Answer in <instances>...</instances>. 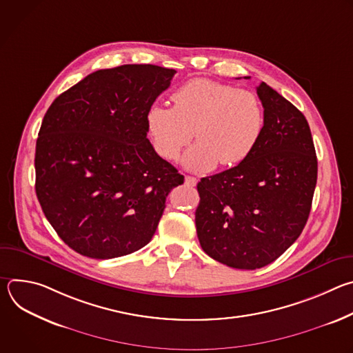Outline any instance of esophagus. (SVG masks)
<instances>
[{
  "instance_id": "esophagus-1",
  "label": "esophagus",
  "mask_w": 353,
  "mask_h": 353,
  "mask_svg": "<svg viewBox=\"0 0 353 353\" xmlns=\"http://www.w3.org/2000/svg\"><path fill=\"white\" fill-rule=\"evenodd\" d=\"M184 181H185V184H187V185H191V187L196 185V183H198V180H196L195 177H191V176H185Z\"/></svg>"
}]
</instances>
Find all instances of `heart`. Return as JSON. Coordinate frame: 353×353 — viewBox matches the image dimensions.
Instances as JSON below:
<instances>
[{
    "mask_svg": "<svg viewBox=\"0 0 353 353\" xmlns=\"http://www.w3.org/2000/svg\"><path fill=\"white\" fill-rule=\"evenodd\" d=\"M172 102L173 108L155 102L146 109V131L165 159H176L194 134L198 142L183 157L192 172L237 166L253 154L265 128L260 97L223 82L191 79L172 93Z\"/></svg>",
    "mask_w": 353,
    "mask_h": 353,
    "instance_id": "obj_1",
    "label": "heart"
}]
</instances>
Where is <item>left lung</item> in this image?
Returning <instances> with one entry per match:
<instances>
[{
    "mask_svg": "<svg viewBox=\"0 0 353 353\" xmlns=\"http://www.w3.org/2000/svg\"><path fill=\"white\" fill-rule=\"evenodd\" d=\"M257 94L265 128L253 154L196 184L199 244L211 259L237 270L263 268L296 241L317 183L316 149L303 113L265 82Z\"/></svg>",
    "mask_w": 353,
    "mask_h": 353,
    "instance_id": "8db88e82",
    "label": "left lung"
}]
</instances>
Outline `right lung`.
I'll return each instance as SVG.
<instances>
[{
  "mask_svg": "<svg viewBox=\"0 0 353 353\" xmlns=\"http://www.w3.org/2000/svg\"><path fill=\"white\" fill-rule=\"evenodd\" d=\"M176 71L127 64L89 74L44 114L36 141V195L77 253L109 260L146 245L172 188L184 183L146 138L145 113Z\"/></svg>",
  "mask_w": 353,
  "mask_h": 353,
  "instance_id": "1",
  "label": "right lung"
}]
</instances>
